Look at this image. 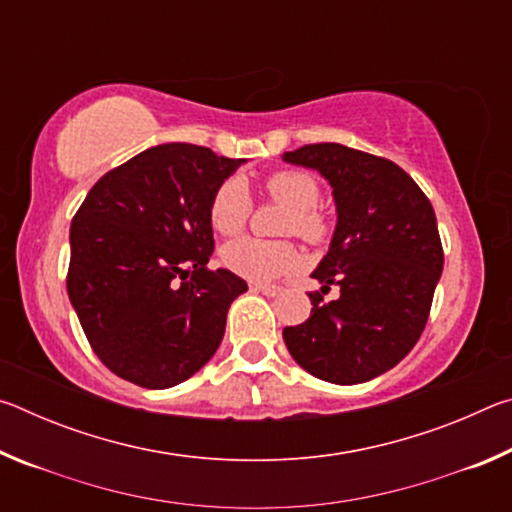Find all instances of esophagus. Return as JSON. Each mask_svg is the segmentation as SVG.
Segmentation results:
<instances>
[{"mask_svg": "<svg viewBox=\"0 0 512 512\" xmlns=\"http://www.w3.org/2000/svg\"><path fill=\"white\" fill-rule=\"evenodd\" d=\"M250 289L257 291V293H264L266 298H275L277 293L282 291L280 287H275V284H253V287H250Z\"/></svg>", "mask_w": 512, "mask_h": 512, "instance_id": "obj_1", "label": "esophagus"}]
</instances>
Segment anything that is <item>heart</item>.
Here are the masks:
<instances>
[{
    "mask_svg": "<svg viewBox=\"0 0 512 512\" xmlns=\"http://www.w3.org/2000/svg\"><path fill=\"white\" fill-rule=\"evenodd\" d=\"M266 194L277 203L289 207L284 219V232H293L305 241H320L327 235L325 216L316 210L320 189L305 171L284 169L275 171L264 180ZM250 214V194L244 180L228 178L216 187L210 203V223L223 237H235L244 230ZM223 264L246 280L271 282L291 273L300 257L296 248L284 241L239 239L221 250Z\"/></svg>",
    "mask_w": 512,
    "mask_h": 512,
    "instance_id": "1",
    "label": "heart"
}]
</instances>
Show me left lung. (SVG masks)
Returning a JSON list of instances; mask_svg holds the SVG:
<instances>
[{
  "label": "left lung",
  "mask_w": 512,
  "mask_h": 512,
  "mask_svg": "<svg viewBox=\"0 0 512 512\" xmlns=\"http://www.w3.org/2000/svg\"><path fill=\"white\" fill-rule=\"evenodd\" d=\"M318 171L332 187L334 235L311 277L327 293L311 298V316L284 327L300 368L329 384H363L395 368L427 325L443 273L436 214L415 180L395 162L323 142L282 155Z\"/></svg>",
  "instance_id": "8db88e82"
}]
</instances>
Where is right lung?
<instances>
[{"instance_id":"1","label":"right lung","mask_w":512,"mask_h":512,"mask_svg":"<svg viewBox=\"0 0 512 512\" xmlns=\"http://www.w3.org/2000/svg\"><path fill=\"white\" fill-rule=\"evenodd\" d=\"M246 160L205 146H151L108 171L69 228L67 293L92 350L117 377L162 391L219 350L225 316L248 284L207 271L210 203Z\"/></svg>"}]
</instances>
